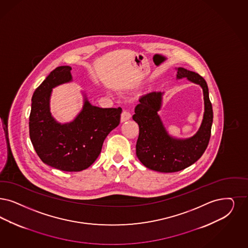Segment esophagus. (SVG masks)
<instances>
[{
  "mask_svg": "<svg viewBox=\"0 0 248 248\" xmlns=\"http://www.w3.org/2000/svg\"><path fill=\"white\" fill-rule=\"evenodd\" d=\"M131 118V115L128 111L124 110L121 113V116H120V121L121 122H125L127 120H129Z\"/></svg>",
  "mask_w": 248,
  "mask_h": 248,
  "instance_id": "1",
  "label": "esophagus"
}]
</instances>
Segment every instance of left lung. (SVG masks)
Instances as JSON below:
<instances>
[{
	"mask_svg": "<svg viewBox=\"0 0 248 248\" xmlns=\"http://www.w3.org/2000/svg\"><path fill=\"white\" fill-rule=\"evenodd\" d=\"M176 79L186 78L201 85L203 91L204 114L202 125L192 137L179 139L171 136L158 112L162 108V92H151L139 99L132 119L139 125L136 155L147 168L161 172L181 171L197 162L209 144L213 112L206 81L200 74L179 67Z\"/></svg>",
	"mask_w": 248,
	"mask_h": 248,
	"instance_id": "left-lung-1",
	"label": "left lung"
}]
</instances>
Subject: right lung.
Wrapping results in <instances>:
<instances>
[{"label":"right lung","mask_w":248,"mask_h":248,"mask_svg":"<svg viewBox=\"0 0 248 248\" xmlns=\"http://www.w3.org/2000/svg\"><path fill=\"white\" fill-rule=\"evenodd\" d=\"M70 66L57 67L34 92L29 136L44 164L65 172H79L100 155L105 139L120 124L122 109L93 106L83 92V108L75 119L58 122L50 112L51 93L56 86L73 81Z\"/></svg>","instance_id":"add662e5"}]
</instances>
